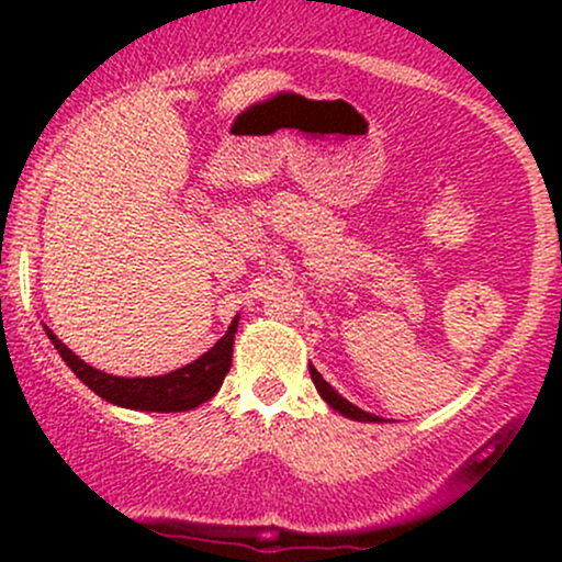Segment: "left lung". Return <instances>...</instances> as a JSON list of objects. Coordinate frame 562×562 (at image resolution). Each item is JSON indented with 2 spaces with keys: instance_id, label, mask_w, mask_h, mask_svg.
Masks as SVG:
<instances>
[{
  "instance_id": "obj_1",
  "label": "left lung",
  "mask_w": 562,
  "mask_h": 562,
  "mask_svg": "<svg viewBox=\"0 0 562 562\" xmlns=\"http://www.w3.org/2000/svg\"><path fill=\"white\" fill-rule=\"evenodd\" d=\"M308 372H312V380H314V385H317L319 396H322V398H325V402H327V404H330L335 412H340V415H344V417H351V420H359V423H383V420H380V417H378V415H370V412L359 409V406H353L351 402H348V398H344V396H340V393H338V391H335V389H333V385H330V383H327V380H325V378H322V375H319V372H317V370H314V367H312V364H308Z\"/></svg>"
}]
</instances>
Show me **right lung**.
<instances>
[{"label": "right lung", "instance_id": "obj_1", "mask_svg": "<svg viewBox=\"0 0 562 562\" xmlns=\"http://www.w3.org/2000/svg\"><path fill=\"white\" fill-rule=\"evenodd\" d=\"M237 322H240V314L232 319L229 330L224 333L203 357H198L195 362L179 367V370L169 372V375L156 378L108 375V372L94 370L92 364H87L83 359L76 357L49 327H44V333L49 335L57 353H60L63 362L76 372V378H79L83 385H89L97 396L105 398V402L142 412H187L195 409V406L203 402H209V398L222 389L224 378H227L232 367V344H235Z\"/></svg>", "mask_w": 562, "mask_h": 562}]
</instances>
